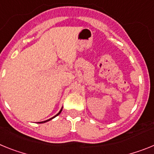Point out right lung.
Listing matches in <instances>:
<instances>
[{"instance_id": "obj_1", "label": "right lung", "mask_w": 154, "mask_h": 154, "mask_svg": "<svg viewBox=\"0 0 154 154\" xmlns=\"http://www.w3.org/2000/svg\"><path fill=\"white\" fill-rule=\"evenodd\" d=\"M62 109H63V107H62V109H60V112H59L58 113H57V114L56 115V116H53V118H51V119H48V120H45V121H43V122H40L39 123H44V122H48V121H50V120H51V119H54L55 117H57V116H59V115L60 114V112H62Z\"/></svg>"}]
</instances>
